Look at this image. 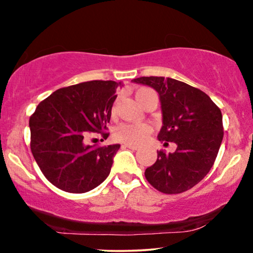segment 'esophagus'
Returning <instances> with one entry per match:
<instances>
[{
	"mask_svg": "<svg viewBox=\"0 0 253 253\" xmlns=\"http://www.w3.org/2000/svg\"><path fill=\"white\" fill-rule=\"evenodd\" d=\"M124 147H125V148H129V149H133V150H137V149L140 148L139 146H136V145H132V143H125Z\"/></svg>",
	"mask_w": 253,
	"mask_h": 253,
	"instance_id": "1",
	"label": "esophagus"
}]
</instances>
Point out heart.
<instances>
[{"mask_svg":"<svg viewBox=\"0 0 253 253\" xmlns=\"http://www.w3.org/2000/svg\"><path fill=\"white\" fill-rule=\"evenodd\" d=\"M152 94H155L152 89L148 87H141L135 92V98L140 104L143 105L146 99ZM150 132H152V128L148 124L145 123L120 124L114 129L113 136L117 141L139 145V143L145 141V139Z\"/></svg>","mask_w":253,"mask_h":253,"instance_id":"b5f03b06","label":"heart"}]
</instances>
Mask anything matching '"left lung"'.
<instances>
[{"instance_id":"obj_1","label":"left lung","mask_w":253,"mask_h":253,"mask_svg":"<svg viewBox=\"0 0 253 253\" xmlns=\"http://www.w3.org/2000/svg\"><path fill=\"white\" fill-rule=\"evenodd\" d=\"M132 82L158 92L162 108L159 140L175 142L174 153L158 150V159L145 176L156 190L181 194L189 190L211 169L223 140L219 107L208 94L183 82L165 77H140Z\"/></svg>"}]
</instances>
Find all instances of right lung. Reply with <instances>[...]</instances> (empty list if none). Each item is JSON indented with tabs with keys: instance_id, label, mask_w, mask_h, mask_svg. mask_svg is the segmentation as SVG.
Instances as JSON below:
<instances>
[{
	"instance_id": "obj_1",
	"label": "right lung",
	"mask_w": 253,
	"mask_h": 253,
	"mask_svg": "<svg viewBox=\"0 0 253 253\" xmlns=\"http://www.w3.org/2000/svg\"><path fill=\"white\" fill-rule=\"evenodd\" d=\"M118 86L123 83L91 81L59 88L30 117L31 153L55 187L82 194L106 180L120 145L91 146L87 140L93 134L107 139Z\"/></svg>"
}]
</instances>
